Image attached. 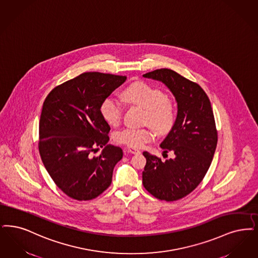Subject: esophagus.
Returning <instances> with one entry per match:
<instances>
[{"label": "esophagus", "instance_id": "1", "mask_svg": "<svg viewBox=\"0 0 258 258\" xmlns=\"http://www.w3.org/2000/svg\"><path fill=\"white\" fill-rule=\"evenodd\" d=\"M125 152H127V153H130V154H134V155H137V154H140V153H141L139 150L134 149V148H132V147H127V148L125 149Z\"/></svg>", "mask_w": 258, "mask_h": 258}]
</instances>
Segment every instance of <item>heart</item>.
Listing matches in <instances>:
<instances>
[{
  "instance_id": "1",
  "label": "heart",
  "mask_w": 258,
  "mask_h": 258,
  "mask_svg": "<svg viewBox=\"0 0 258 258\" xmlns=\"http://www.w3.org/2000/svg\"><path fill=\"white\" fill-rule=\"evenodd\" d=\"M124 99L130 103L138 104L148 114L147 122H150L159 133L168 132L175 122V109L173 104L166 100L160 89L146 83H135L124 91ZM103 119L111 125L119 124L123 116V104L115 97L105 98L101 104ZM155 131L147 127H125L114 135L116 142L132 148H141L155 138Z\"/></svg>"
}]
</instances>
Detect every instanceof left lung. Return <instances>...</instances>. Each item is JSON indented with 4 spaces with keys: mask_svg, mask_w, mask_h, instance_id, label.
<instances>
[{
    "mask_svg": "<svg viewBox=\"0 0 258 258\" xmlns=\"http://www.w3.org/2000/svg\"><path fill=\"white\" fill-rule=\"evenodd\" d=\"M146 79L164 83L175 97L177 113L160 148L173 158L144 152L143 185L153 196L166 202L179 200L201 183L216 150L217 131L211 103L203 88L171 69L144 74Z\"/></svg>",
    "mask_w": 258,
    "mask_h": 258,
    "instance_id": "1",
    "label": "left lung"
}]
</instances>
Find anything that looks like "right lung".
Listing matches in <instances>:
<instances>
[{
  "label": "right lung",
  "mask_w": 258,
  "mask_h": 258,
  "mask_svg": "<svg viewBox=\"0 0 258 258\" xmlns=\"http://www.w3.org/2000/svg\"><path fill=\"white\" fill-rule=\"evenodd\" d=\"M126 77L99 72L81 74L53 88L42 107L39 154L47 172L67 196L89 201L112 181L123 157L119 147L107 144L110 126L101 104ZM100 147V156L92 155Z\"/></svg>",
  "instance_id": "right-lung-1"
}]
</instances>
